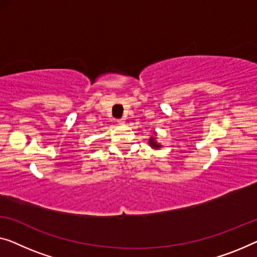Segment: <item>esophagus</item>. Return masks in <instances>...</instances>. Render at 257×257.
Segmentation results:
<instances>
[{
    "label": "esophagus",
    "instance_id": "1",
    "mask_svg": "<svg viewBox=\"0 0 257 257\" xmlns=\"http://www.w3.org/2000/svg\"><path fill=\"white\" fill-rule=\"evenodd\" d=\"M116 122L118 124H123L124 123V118H117Z\"/></svg>",
    "mask_w": 257,
    "mask_h": 257
}]
</instances>
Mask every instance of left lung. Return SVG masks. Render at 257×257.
<instances>
[{"label":"left lung","mask_w":257,"mask_h":257,"mask_svg":"<svg viewBox=\"0 0 257 257\" xmlns=\"http://www.w3.org/2000/svg\"><path fill=\"white\" fill-rule=\"evenodd\" d=\"M150 144H152V147L159 148V145H158V144H157V143H156V142H155V139H151V140H150Z\"/></svg>","instance_id":"left-lung-1"}]
</instances>
